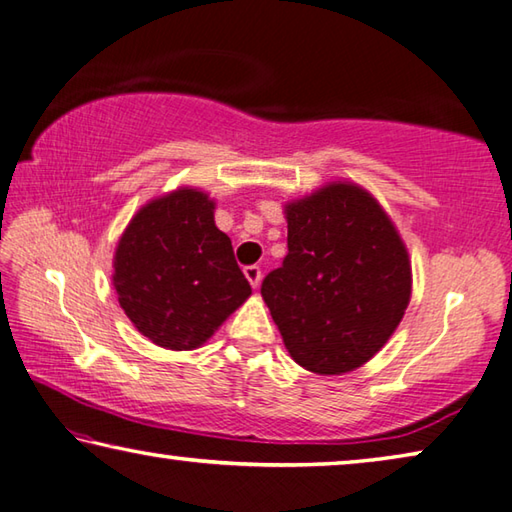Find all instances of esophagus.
Instances as JSON below:
<instances>
[{
    "label": "esophagus",
    "instance_id": "esophagus-1",
    "mask_svg": "<svg viewBox=\"0 0 512 512\" xmlns=\"http://www.w3.org/2000/svg\"><path fill=\"white\" fill-rule=\"evenodd\" d=\"M244 275H246V280L250 282V287H253V289H257L259 282H262V268H259V266H246Z\"/></svg>",
    "mask_w": 512,
    "mask_h": 512
}]
</instances>
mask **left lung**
<instances>
[{"label": "left lung", "mask_w": 512, "mask_h": 512, "mask_svg": "<svg viewBox=\"0 0 512 512\" xmlns=\"http://www.w3.org/2000/svg\"><path fill=\"white\" fill-rule=\"evenodd\" d=\"M289 253L262 298L293 361L318 375L363 366L411 300V262L393 221L366 189L332 183L284 207Z\"/></svg>", "instance_id": "left-lung-1"}]
</instances>
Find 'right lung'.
Returning <instances> with one entry per match:
<instances>
[{"label": "right lung", "instance_id": "obj_1", "mask_svg": "<svg viewBox=\"0 0 512 512\" xmlns=\"http://www.w3.org/2000/svg\"><path fill=\"white\" fill-rule=\"evenodd\" d=\"M119 305L146 339L194 350L253 293L230 237L216 228L214 201L180 187L137 212L115 250Z\"/></svg>", "mask_w": 512, "mask_h": 512}]
</instances>
